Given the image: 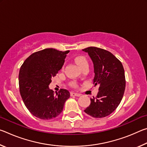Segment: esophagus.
<instances>
[{"instance_id": "obj_1", "label": "esophagus", "mask_w": 147, "mask_h": 147, "mask_svg": "<svg viewBox=\"0 0 147 147\" xmlns=\"http://www.w3.org/2000/svg\"><path fill=\"white\" fill-rule=\"evenodd\" d=\"M71 96H80L81 94L75 93V92H71Z\"/></svg>"}]
</instances>
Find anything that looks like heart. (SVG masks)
Wrapping results in <instances>:
<instances>
[{"label":"heart","mask_w":147,"mask_h":147,"mask_svg":"<svg viewBox=\"0 0 147 147\" xmlns=\"http://www.w3.org/2000/svg\"><path fill=\"white\" fill-rule=\"evenodd\" d=\"M75 61L76 62V63L78 65L79 67L81 69L84 68V67L88 66V60H87L85 57H84V56L76 57V58H75ZM71 86L73 87L77 86L76 82H71Z\"/></svg>","instance_id":"1"}]
</instances>
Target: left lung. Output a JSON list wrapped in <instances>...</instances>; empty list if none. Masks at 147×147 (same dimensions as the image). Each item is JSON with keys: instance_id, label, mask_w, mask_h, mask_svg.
<instances>
[{"instance_id": "1", "label": "left lung", "mask_w": 147, "mask_h": 147, "mask_svg": "<svg viewBox=\"0 0 147 147\" xmlns=\"http://www.w3.org/2000/svg\"><path fill=\"white\" fill-rule=\"evenodd\" d=\"M88 53L94 65L93 84L98 85L95 98L84 111L94 118H102L113 112L123 98L126 80L123 64L110 52L95 47L82 50Z\"/></svg>"}]
</instances>
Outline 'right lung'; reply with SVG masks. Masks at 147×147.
<instances>
[{"instance_id":"add662e5","label":"right lung","mask_w":147,"mask_h":147,"mask_svg":"<svg viewBox=\"0 0 147 147\" xmlns=\"http://www.w3.org/2000/svg\"><path fill=\"white\" fill-rule=\"evenodd\" d=\"M69 51L45 49L31 54L20 68L19 85L24 105L32 115L44 120L56 117L70 97L67 89L56 94L49 89L51 78L58 74Z\"/></svg>"}]
</instances>
